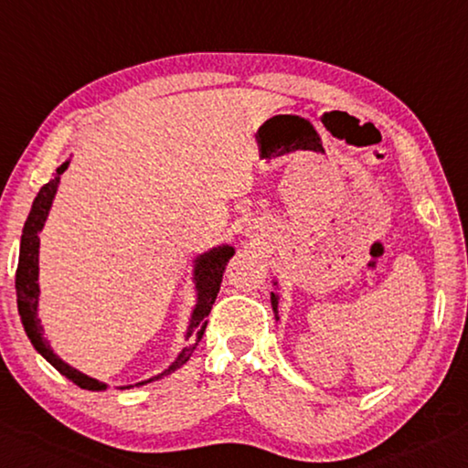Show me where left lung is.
<instances>
[{"label": "left lung", "instance_id": "8db88e82", "mask_svg": "<svg viewBox=\"0 0 468 468\" xmlns=\"http://www.w3.org/2000/svg\"><path fill=\"white\" fill-rule=\"evenodd\" d=\"M271 304H273V310H275V314H277V296H275V293H271Z\"/></svg>", "mask_w": 468, "mask_h": 468}]
</instances>
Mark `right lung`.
<instances>
[{"mask_svg": "<svg viewBox=\"0 0 468 468\" xmlns=\"http://www.w3.org/2000/svg\"><path fill=\"white\" fill-rule=\"evenodd\" d=\"M68 168V162H63L59 168L55 170V178L48 180L45 186H40V191L37 195L35 203H32V209L28 213L27 224H24L22 229V240H20V259H18V269H16V296H18V313H20V321L24 324V331H27L28 339L35 349L43 356L48 364H51L57 372H61L65 378H69L73 384H78L80 388H88V390H102L106 388V384L98 382L90 376L78 372L76 367H71L63 362V359L57 357L53 354V349L48 347V343L45 339L43 326H40V318L37 313L38 306V232L45 226L48 207H51L53 197L57 191V183H59V176ZM234 249L232 247H218L209 250L207 255H203L197 259V269H195V280H197V306L193 310V318L191 324H188V333L186 339L188 346L183 349V354L176 357V362L172 364L166 372L155 376L152 380H158L162 376H166L168 372H175L176 367L188 362V357L193 356V351L197 347V343L201 341L205 326L209 323V313L213 308V302L218 298L221 280H224V271L228 261L232 259ZM145 384V382H139Z\"/></svg>", "mask_w": 468, "mask_h": 468, "instance_id": "1", "label": "right lung"}]
</instances>
